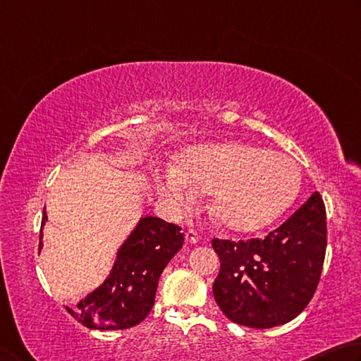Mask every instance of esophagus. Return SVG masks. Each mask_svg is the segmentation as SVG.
<instances>
[{
    "label": "esophagus",
    "mask_w": 361,
    "mask_h": 361,
    "mask_svg": "<svg viewBox=\"0 0 361 361\" xmlns=\"http://www.w3.org/2000/svg\"><path fill=\"white\" fill-rule=\"evenodd\" d=\"M185 239H187V243L197 244V243L200 241L198 231H197V230H187V231H185Z\"/></svg>",
    "instance_id": "1"
}]
</instances>
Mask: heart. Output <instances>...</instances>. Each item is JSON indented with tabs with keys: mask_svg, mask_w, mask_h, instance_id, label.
Instances as JSON below:
<instances>
[{
	"mask_svg": "<svg viewBox=\"0 0 361 361\" xmlns=\"http://www.w3.org/2000/svg\"><path fill=\"white\" fill-rule=\"evenodd\" d=\"M301 185L292 158L245 142L198 145L187 152L179 171H171L164 195L182 206L195 188L211 193V214L225 228L250 233L287 211Z\"/></svg>",
	"mask_w": 361,
	"mask_h": 361,
	"instance_id": "1",
	"label": "heart"
}]
</instances>
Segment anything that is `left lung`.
I'll return each instance as SVG.
<instances>
[{"label": "left lung", "mask_w": 361, "mask_h": 361, "mask_svg": "<svg viewBox=\"0 0 361 361\" xmlns=\"http://www.w3.org/2000/svg\"><path fill=\"white\" fill-rule=\"evenodd\" d=\"M220 271L212 292L235 324L273 328L302 312L317 290L326 250V211L314 192L279 228L247 241L212 239Z\"/></svg>", "instance_id": "1"}]
</instances>
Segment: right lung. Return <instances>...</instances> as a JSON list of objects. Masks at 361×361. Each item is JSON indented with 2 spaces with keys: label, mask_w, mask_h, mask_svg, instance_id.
Segmentation results:
<instances>
[{
  "label": "right lung",
  "mask_w": 361,
  "mask_h": 361,
  "mask_svg": "<svg viewBox=\"0 0 361 361\" xmlns=\"http://www.w3.org/2000/svg\"><path fill=\"white\" fill-rule=\"evenodd\" d=\"M42 214L41 228L46 224ZM180 226L158 217H144L118 249L107 279L68 312L93 330H123L147 317L155 302L158 279L184 244ZM42 230L39 249L42 247Z\"/></svg>",
  "instance_id": "obj_1"
}]
</instances>
